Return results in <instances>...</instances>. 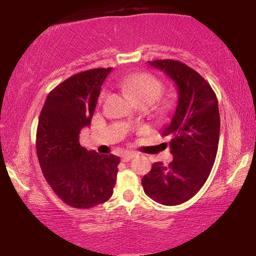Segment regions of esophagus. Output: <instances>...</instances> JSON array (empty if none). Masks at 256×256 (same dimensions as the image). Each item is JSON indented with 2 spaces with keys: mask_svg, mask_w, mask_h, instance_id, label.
Returning <instances> with one entry per match:
<instances>
[{
  "mask_svg": "<svg viewBox=\"0 0 256 256\" xmlns=\"http://www.w3.org/2000/svg\"><path fill=\"white\" fill-rule=\"evenodd\" d=\"M134 156H136V154L132 152V151H128V152H125L123 156H122V160L123 162H128V160H131Z\"/></svg>",
  "mask_w": 256,
  "mask_h": 256,
  "instance_id": "obj_1",
  "label": "esophagus"
}]
</instances>
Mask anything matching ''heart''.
<instances>
[{"label": "heart", "instance_id": "1", "mask_svg": "<svg viewBox=\"0 0 256 256\" xmlns=\"http://www.w3.org/2000/svg\"><path fill=\"white\" fill-rule=\"evenodd\" d=\"M122 88L138 104L151 106L158 100L164 92V84L151 73L142 72L128 76L122 82ZM164 107L160 108L164 112Z\"/></svg>", "mask_w": 256, "mask_h": 256}]
</instances>
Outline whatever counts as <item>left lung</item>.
Wrapping results in <instances>:
<instances>
[{
	"label": "left lung",
	"instance_id": "1",
	"mask_svg": "<svg viewBox=\"0 0 256 256\" xmlns=\"http://www.w3.org/2000/svg\"><path fill=\"white\" fill-rule=\"evenodd\" d=\"M178 89V102L162 136H170L172 162H154L142 178L144 193L164 206H177L201 190L214 166L219 144L218 100L211 86L192 68L175 60H148Z\"/></svg>",
	"mask_w": 256,
	"mask_h": 256
}]
</instances>
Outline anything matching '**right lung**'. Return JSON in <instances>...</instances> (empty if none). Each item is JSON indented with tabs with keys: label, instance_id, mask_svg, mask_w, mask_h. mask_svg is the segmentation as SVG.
Listing matches in <instances>:
<instances>
[{
	"label": "right lung",
	"instance_id": "1",
	"mask_svg": "<svg viewBox=\"0 0 256 256\" xmlns=\"http://www.w3.org/2000/svg\"><path fill=\"white\" fill-rule=\"evenodd\" d=\"M110 70L92 68L64 80L48 94L38 120L36 150L42 175L56 196L76 209L106 202L116 183L118 156L88 151L79 141Z\"/></svg>",
	"mask_w": 256,
	"mask_h": 256
}]
</instances>
